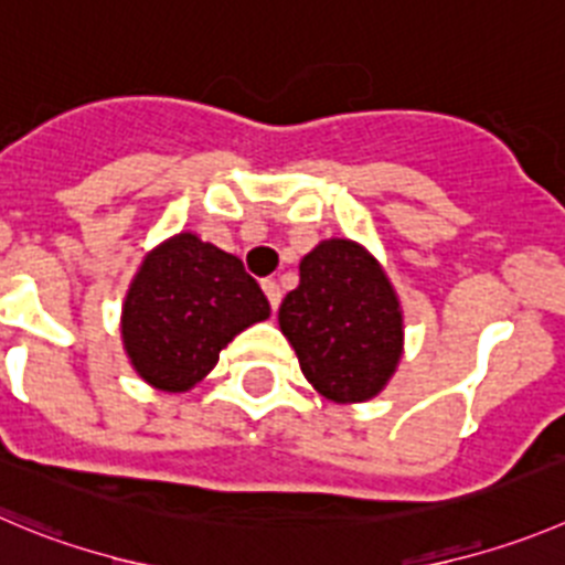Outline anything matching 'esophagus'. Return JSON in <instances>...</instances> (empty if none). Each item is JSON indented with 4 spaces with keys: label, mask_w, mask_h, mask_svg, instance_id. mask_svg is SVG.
Masks as SVG:
<instances>
[{
    "label": "esophagus",
    "mask_w": 565,
    "mask_h": 565,
    "mask_svg": "<svg viewBox=\"0 0 565 565\" xmlns=\"http://www.w3.org/2000/svg\"><path fill=\"white\" fill-rule=\"evenodd\" d=\"M262 289H265L267 300H270V309L276 312L278 303H281V287H278L276 281H270V278H267V281H262Z\"/></svg>",
    "instance_id": "1"
}]
</instances>
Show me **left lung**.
<instances>
[{"label": "left lung", "instance_id": "left-lung-1", "mask_svg": "<svg viewBox=\"0 0 565 565\" xmlns=\"http://www.w3.org/2000/svg\"><path fill=\"white\" fill-rule=\"evenodd\" d=\"M278 323L300 371L331 402H365L402 356V309L371 253L331 239L300 262L298 289L281 300Z\"/></svg>", "mask_w": 565, "mask_h": 565}]
</instances>
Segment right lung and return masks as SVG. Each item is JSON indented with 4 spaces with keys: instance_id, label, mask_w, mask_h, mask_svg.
<instances>
[{
    "instance_id": "obj_1",
    "label": "right lung",
    "mask_w": 565,
    "mask_h": 565,
    "mask_svg": "<svg viewBox=\"0 0 565 565\" xmlns=\"http://www.w3.org/2000/svg\"><path fill=\"white\" fill-rule=\"evenodd\" d=\"M270 315L265 292L220 247L178 234L150 253L130 284L122 340L136 373L183 393L217 365L220 351Z\"/></svg>"
}]
</instances>
